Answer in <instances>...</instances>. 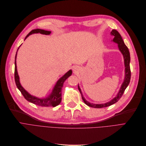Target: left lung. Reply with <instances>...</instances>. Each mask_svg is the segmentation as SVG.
<instances>
[{"label":"left lung","mask_w":146,"mask_h":146,"mask_svg":"<svg viewBox=\"0 0 146 146\" xmlns=\"http://www.w3.org/2000/svg\"><path fill=\"white\" fill-rule=\"evenodd\" d=\"M111 36L114 37L113 41L114 42L118 44V47L121 53L123 54V58H124V63H125V80L123 82V84L121 86V88L119 90V92L116 96V97L111 100L109 102H108L105 104H93L88 102L87 100H85V99L83 98V96L82 94V93L81 92V89L80 88L79 86H78V88L79 91L81 94L82 99L84 101V102L86 104V105L90 107L94 108H106L108 106H109L110 105H113V104L115 103L118 101L122 96L126 88L128 87L129 83L130 82L131 79V69H130V66H129V62H130V54L128 47L125 44L123 39L120 35V34L117 32L115 30H112V31L110 32Z\"/></svg>","instance_id":"left-lung-1"}]
</instances>
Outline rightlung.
<instances>
[{
    "label": "right lung",
    "instance_id": "obj_1",
    "mask_svg": "<svg viewBox=\"0 0 146 146\" xmlns=\"http://www.w3.org/2000/svg\"><path fill=\"white\" fill-rule=\"evenodd\" d=\"M33 33H41L43 34H46V35H49L51 33L50 31H45L41 29H36L33 30L27 34V36L25 37V40L29 37L30 34H32ZM17 54L15 55V72H14V77H15V84L17 85V88L19 89L21 93H22L24 98L27 100L32 103L35 104V105L43 106V107H55L58 105H59L61 100H62V87L64 86V82L72 74V71H69L67 73H66L63 77L60 78L58 81L57 82L56 86H55L52 94L48 96L47 98L46 99H38L36 97H34L31 95H30L29 93L27 92L24 89V88L21 86L19 81V76L18 75L17 72V64H16V58H17Z\"/></svg>",
    "mask_w": 146,
    "mask_h": 146
}]
</instances>
